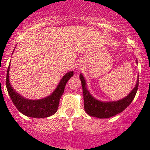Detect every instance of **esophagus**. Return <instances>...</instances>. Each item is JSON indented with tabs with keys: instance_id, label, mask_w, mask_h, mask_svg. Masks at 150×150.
Segmentation results:
<instances>
[{
	"instance_id": "esophagus-1",
	"label": "esophagus",
	"mask_w": 150,
	"mask_h": 150,
	"mask_svg": "<svg viewBox=\"0 0 150 150\" xmlns=\"http://www.w3.org/2000/svg\"><path fill=\"white\" fill-rule=\"evenodd\" d=\"M76 69H77L78 71H79V70H81V68H82V66L80 65V64H77V66H76Z\"/></svg>"
}]
</instances>
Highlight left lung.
<instances>
[{"mask_svg": "<svg viewBox=\"0 0 150 150\" xmlns=\"http://www.w3.org/2000/svg\"><path fill=\"white\" fill-rule=\"evenodd\" d=\"M79 78L81 80L82 87H83L85 110L89 116L99 118V119L112 117L122 112L134 100L139 86V76H137V83L134 88L125 98L117 101L103 102L97 100L94 97L91 96L89 91L87 89L86 83L82 74L79 75Z\"/></svg>", "mask_w": 150, "mask_h": 150, "instance_id": "obj_1", "label": "left lung"}]
</instances>
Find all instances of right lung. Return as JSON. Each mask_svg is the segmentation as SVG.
I'll use <instances>...</instances> for the list:
<instances>
[{
  "instance_id": "right-lung-1",
  "label": "right lung",
  "mask_w": 150,
  "mask_h": 150,
  "mask_svg": "<svg viewBox=\"0 0 150 150\" xmlns=\"http://www.w3.org/2000/svg\"><path fill=\"white\" fill-rule=\"evenodd\" d=\"M10 66V64L8 67L6 73V89L12 101L18 110L25 116L32 118H46L55 113L59 108V100L63 95L66 83L71 76H74V72L70 71L67 73L61 79L55 91L48 97L39 100H28L18 95L11 86L9 79Z\"/></svg>"
}]
</instances>
